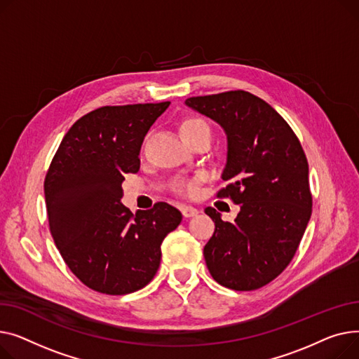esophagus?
Listing matches in <instances>:
<instances>
[{
	"mask_svg": "<svg viewBox=\"0 0 359 359\" xmlns=\"http://www.w3.org/2000/svg\"><path fill=\"white\" fill-rule=\"evenodd\" d=\"M181 213L184 217H194L198 215V210L193 205H181Z\"/></svg>",
	"mask_w": 359,
	"mask_h": 359,
	"instance_id": "esophagus-1",
	"label": "esophagus"
}]
</instances>
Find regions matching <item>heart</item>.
<instances>
[{"label":"heart","instance_id":"obj_1","mask_svg":"<svg viewBox=\"0 0 359 359\" xmlns=\"http://www.w3.org/2000/svg\"><path fill=\"white\" fill-rule=\"evenodd\" d=\"M198 129H208V126L204 120L201 118H185L181 123V135H187V133H193ZM197 184H198V178H193V180H180L175 182V189L178 193L184 194V196H194L197 193Z\"/></svg>","mask_w":359,"mask_h":359}]
</instances>
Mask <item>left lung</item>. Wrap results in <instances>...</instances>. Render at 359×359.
I'll return each mask as SVG.
<instances>
[{"mask_svg":"<svg viewBox=\"0 0 359 359\" xmlns=\"http://www.w3.org/2000/svg\"><path fill=\"white\" fill-rule=\"evenodd\" d=\"M185 105L212 118L227 140L219 197L241 205L235 222L213 207L204 212L215 233L204 246L212 277L222 285L257 290L285 269L311 216L309 163L287 121L268 102L246 91L189 97Z\"/></svg>","mask_w":359,"mask_h":359,"instance_id":"1","label":"left lung"}]
</instances>
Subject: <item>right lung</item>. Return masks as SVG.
Returning a JSON list of instances; mask_svg holds the SVG:
<instances>
[{
    "instance_id": "obj_1",
    "label": "right lung",
    "mask_w": 359,
    "mask_h": 359,
    "mask_svg": "<svg viewBox=\"0 0 359 359\" xmlns=\"http://www.w3.org/2000/svg\"><path fill=\"white\" fill-rule=\"evenodd\" d=\"M170 101L101 107L63 136L45 180L50 233L87 287L123 296L149 284L161 245L182 220L158 203L133 215L121 204L124 174H136L143 139Z\"/></svg>"
}]
</instances>
